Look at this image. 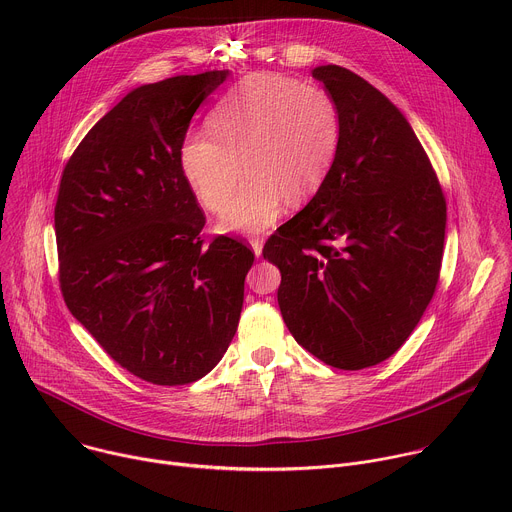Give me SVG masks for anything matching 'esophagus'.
Instances as JSON below:
<instances>
[{
  "mask_svg": "<svg viewBox=\"0 0 512 512\" xmlns=\"http://www.w3.org/2000/svg\"><path fill=\"white\" fill-rule=\"evenodd\" d=\"M251 247H253L255 257H259V255H261V251H263V239H259V237L251 239Z\"/></svg>",
  "mask_w": 512,
  "mask_h": 512,
  "instance_id": "obj_1",
  "label": "esophagus"
}]
</instances>
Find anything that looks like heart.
I'll return each mask as SVG.
<instances>
[{
	"instance_id": "obj_1",
	"label": "heart",
	"mask_w": 512,
	"mask_h": 512,
	"mask_svg": "<svg viewBox=\"0 0 512 512\" xmlns=\"http://www.w3.org/2000/svg\"><path fill=\"white\" fill-rule=\"evenodd\" d=\"M340 139V109L326 89L281 75H251L216 105L210 133L188 135L182 170L210 212L229 206L245 171L248 180L221 229L255 235L279 221L285 200L302 204L316 194L336 162Z\"/></svg>"
}]
</instances>
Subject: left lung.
Returning <instances> with one entry per match:
<instances>
[{
  "instance_id": "1",
  "label": "left lung",
  "mask_w": 512,
  "mask_h": 512,
  "mask_svg": "<svg viewBox=\"0 0 512 512\" xmlns=\"http://www.w3.org/2000/svg\"><path fill=\"white\" fill-rule=\"evenodd\" d=\"M312 75L336 99L342 139L316 196L265 243L285 326L342 371L393 356L440 279L446 196L403 113L348 68Z\"/></svg>"
}]
</instances>
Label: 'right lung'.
<instances>
[{"mask_svg": "<svg viewBox=\"0 0 512 512\" xmlns=\"http://www.w3.org/2000/svg\"><path fill=\"white\" fill-rule=\"evenodd\" d=\"M229 70L125 95L68 158L54 206L66 308L131 375L188 385L227 352L255 253L218 235L182 170L200 103Z\"/></svg>", "mask_w": 512, "mask_h": 512, "instance_id": "1", "label": "right lung"}]
</instances>
